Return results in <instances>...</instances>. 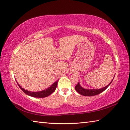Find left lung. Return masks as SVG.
Wrapping results in <instances>:
<instances>
[{"instance_id":"left-lung-1","label":"left lung","mask_w":130,"mask_h":130,"mask_svg":"<svg viewBox=\"0 0 130 130\" xmlns=\"http://www.w3.org/2000/svg\"><path fill=\"white\" fill-rule=\"evenodd\" d=\"M115 77V75H114ZM113 78V79H114ZM113 79L111 81V82L110 83L107 85L106 86L104 87L102 89H84L81 87V86L79 85V83L78 82V84L76 86H75V89L78 93L79 94L81 95H84V96H94V95H98V94H100L103 92V91H105V90L108 88V86L110 85L111 84L112 81H113Z\"/></svg>"}]
</instances>
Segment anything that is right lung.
Here are the masks:
<instances>
[{"mask_svg": "<svg viewBox=\"0 0 130 130\" xmlns=\"http://www.w3.org/2000/svg\"><path fill=\"white\" fill-rule=\"evenodd\" d=\"M17 84L18 85V86H19V88L22 89V90L24 92V93H25L26 94H27V95L33 96V97L44 98V97H46V96H49V95H51L52 93H53V92L55 91V90H56V88H57V86L58 81L55 82H54V83L50 87H49V88L46 89V90H42V91H37V92H32V91H29L28 90H26L22 88V87L20 86V85L18 83V82H17Z\"/></svg>", "mask_w": 130, "mask_h": 130, "instance_id": "obj_1", "label": "right lung"}]
</instances>
